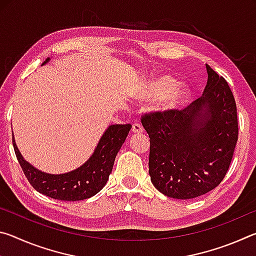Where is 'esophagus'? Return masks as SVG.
<instances>
[{
	"label": "esophagus",
	"mask_w": 256,
	"mask_h": 256,
	"mask_svg": "<svg viewBox=\"0 0 256 256\" xmlns=\"http://www.w3.org/2000/svg\"><path fill=\"white\" fill-rule=\"evenodd\" d=\"M142 131H144V126H142L141 123L136 122L133 124V126H132V132L133 133H141Z\"/></svg>",
	"instance_id": "34e87169"
}]
</instances>
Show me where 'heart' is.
Returning <instances> with one entry per match:
<instances>
[{
	"label": "heart",
	"mask_w": 256,
	"mask_h": 256,
	"mask_svg": "<svg viewBox=\"0 0 256 256\" xmlns=\"http://www.w3.org/2000/svg\"><path fill=\"white\" fill-rule=\"evenodd\" d=\"M144 94L146 98L162 99L164 110H176L188 98V92L183 86H178L175 80L166 76L150 81L146 86Z\"/></svg>",
	"instance_id": "heart-1"
}]
</instances>
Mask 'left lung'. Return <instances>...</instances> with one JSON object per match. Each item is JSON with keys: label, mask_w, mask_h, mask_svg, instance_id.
<instances>
[{"label": "left lung", "mask_w": 256, "mask_h": 256, "mask_svg": "<svg viewBox=\"0 0 256 256\" xmlns=\"http://www.w3.org/2000/svg\"><path fill=\"white\" fill-rule=\"evenodd\" d=\"M202 97L183 110L144 112L150 138L149 174L164 196L188 200L216 188L226 176L238 140L237 108L230 88L206 64Z\"/></svg>", "instance_id": "1"}]
</instances>
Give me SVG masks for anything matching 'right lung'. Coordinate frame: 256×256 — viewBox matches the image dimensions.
I'll return each instance as SVG.
<instances>
[{
  "instance_id": "right-lung-1",
  "label": "right lung",
  "mask_w": 256,
  "mask_h": 256,
  "mask_svg": "<svg viewBox=\"0 0 256 256\" xmlns=\"http://www.w3.org/2000/svg\"><path fill=\"white\" fill-rule=\"evenodd\" d=\"M48 58L42 66L48 62ZM131 124L110 125L104 133L94 154L78 170L62 175L40 172L22 158L12 138L16 159L32 188L46 196L60 201H80L94 196L107 183L116 154L131 130Z\"/></svg>"
}]
</instances>
